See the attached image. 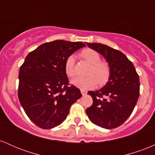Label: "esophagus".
Listing matches in <instances>:
<instances>
[{
    "label": "esophagus",
    "instance_id": "34e87169",
    "mask_svg": "<svg viewBox=\"0 0 155 155\" xmlns=\"http://www.w3.org/2000/svg\"><path fill=\"white\" fill-rule=\"evenodd\" d=\"M81 94H82L83 95H86L87 92L86 90H81Z\"/></svg>",
    "mask_w": 155,
    "mask_h": 155
}]
</instances>
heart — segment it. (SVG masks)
<instances>
[{"instance_id":"1","label":"heart","mask_w":155,"mask_h":155,"mask_svg":"<svg viewBox=\"0 0 155 155\" xmlns=\"http://www.w3.org/2000/svg\"><path fill=\"white\" fill-rule=\"evenodd\" d=\"M80 56L90 64L87 77H76L71 81V83L81 90H89L97 85L106 84L111 74V68L107 62L101 61V55L97 51L92 49H83L80 52ZM75 58L70 55L65 62V72L68 77L75 75Z\"/></svg>"}]
</instances>
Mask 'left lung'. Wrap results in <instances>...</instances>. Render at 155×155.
<instances>
[{
	"label": "left lung",
	"instance_id": "1",
	"mask_svg": "<svg viewBox=\"0 0 155 155\" xmlns=\"http://www.w3.org/2000/svg\"><path fill=\"white\" fill-rule=\"evenodd\" d=\"M87 45L104 57L111 68V74L104 87L88 92L93 103L86 113L96 125L116 128L127 120L136 106L139 97V76L132 62L120 51L102 44Z\"/></svg>",
	"mask_w": 155,
	"mask_h": 155
}]
</instances>
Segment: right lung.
<instances>
[{
    "mask_svg": "<svg viewBox=\"0 0 155 155\" xmlns=\"http://www.w3.org/2000/svg\"><path fill=\"white\" fill-rule=\"evenodd\" d=\"M84 47L82 42H47L30 52L21 65L19 102L27 116L41 128L51 129L61 124L71 106L82 96L79 89L69 84L65 62Z\"/></svg>",
    "mask_w": 155,
    "mask_h": 155,
    "instance_id": "1",
    "label": "right lung"
}]
</instances>
